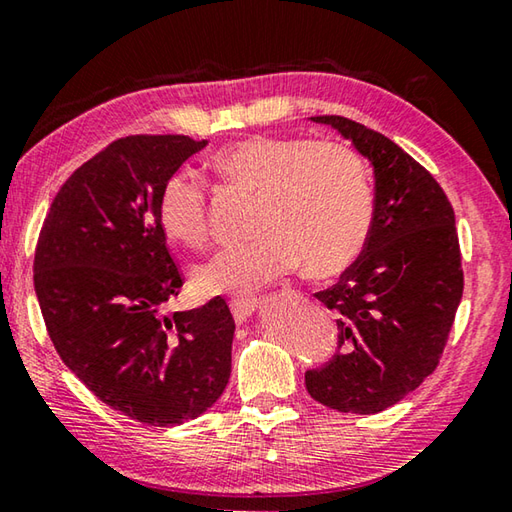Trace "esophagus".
Returning <instances> with one entry per match:
<instances>
[{
  "instance_id": "34e87169",
  "label": "esophagus",
  "mask_w": 512,
  "mask_h": 512,
  "mask_svg": "<svg viewBox=\"0 0 512 512\" xmlns=\"http://www.w3.org/2000/svg\"><path fill=\"white\" fill-rule=\"evenodd\" d=\"M255 309H257V300H253V297H241V300H232L230 302V311H232V315H235V320L241 324V322H246L250 315L255 313Z\"/></svg>"
}]
</instances>
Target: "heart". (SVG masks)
<instances>
[{"label":"heart","mask_w":512,"mask_h":512,"mask_svg":"<svg viewBox=\"0 0 512 512\" xmlns=\"http://www.w3.org/2000/svg\"><path fill=\"white\" fill-rule=\"evenodd\" d=\"M226 181L257 194L259 237L217 250L192 271L199 295H250L293 268L315 277L342 273L365 248L374 197L360 159L340 143L248 136L212 156ZM167 241L199 248L208 239V194L201 181L176 172L156 203Z\"/></svg>","instance_id":"1"}]
</instances>
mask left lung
Masks as SVG:
<instances>
[{"label": "left lung", "instance_id": "left-lung-1", "mask_svg": "<svg viewBox=\"0 0 512 512\" xmlns=\"http://www.w3.org/2000/svg\"><path fill=\"white\" fill-rule=\"evenodd\" d=\"M374 167V221L360 257L315 297L338 313V353L304 374L315 401L378 414L439 365L463 295L454 210L434 176L387 136L342 116H313Z\"/></svg>", "mask_w": 512, "mask_h": 512}]
</instances>
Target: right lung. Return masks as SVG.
<instances>
[{
  "mask_svg": "<svg viewBox=\"0 0 512 512\" xmlns=\"http://www.w3.org/2000/svg\"><path fill=\"white\" fill-rule=\"evenodd\" d=\"M208 145L127 136L73 172L37 239L33 282L51 342L102 403L147 425H179L217 403L230 378L235 320L224 297L163 313L183 280L156 203Z\"/></svg>",
  "mask_w": 512,
  "mask_h": 512,
  "instance_id": "obj_1",
  "label": "right lung"
}]
</instances>
